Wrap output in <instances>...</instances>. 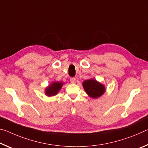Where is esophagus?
<instances>
[{
	"label": "esophagus",
	"instance_id": "obj_1",
	"mask_svg": "<svg viewBox=\"0 0 148 148\" xmlns=\"http://www.w3.org/2000/svg\"><path fill=\"white\" fill-rule=\"evenodd\" d=\"M70 81H71L72 84H75L76 83V78L75 77H71L70 78Z\"/></svg>",
	"mask_w": 148,
	"mask_h": 148
}]
</instances>
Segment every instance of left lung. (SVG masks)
I'll list each match as a JSON object with an SVG mask.
<instances>
[{
    "instance_id": "obj_1",
    "label": "left lung",
    "mask_w": 148,
    "mask_h": 148,
    "mask_svg": "<svg viewBox=\"0 0 148 148\" xmlns=\"http://www.w3.org/2000/svg\"><path fill=\"white\" fill-rule=\"evenodd\" d=\"M83 86L87 93L93 99L101 97L105 91L103 85L93 79L86 80L83 83Z\"/></svg>"
}]
</instances>
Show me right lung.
<instances>
[{
	"label": "right lung",
	"instance_id": "right-lung-1",
	"mask_svg": "<svg viewBox=\"0 0 148 148\" xmlns=\"http://www.w3.org/2000/svg\"><path fill=\"white\" fill-rule=\"evenodd\" d=\"M62 86V82H53L46 89V94L47 96H53L59 91Z\"/></svg>",
	"mask_w": 148,
	"mask_h": 148
}]
</instances>
